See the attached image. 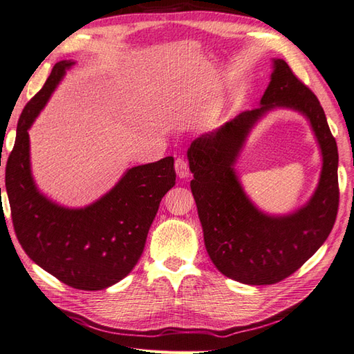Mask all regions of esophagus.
<instances>
[{
    "instance_id": "obj_1",
    "label": "esophagus",
    "mask_w": 354,
    "mask_h": 354,
    "mask_svg": "<svg viewBox=\"0 0 354 354\" xmlns=\"http://www.w3.org/2000/svg\"><path fill=\"white\" fill-rule=\"evenodd\" d=\"M175 170H176V175L180 179H185L189 176V167H188V162L184 158H176L175 161Z\"/></svg>"
}]
</instances>
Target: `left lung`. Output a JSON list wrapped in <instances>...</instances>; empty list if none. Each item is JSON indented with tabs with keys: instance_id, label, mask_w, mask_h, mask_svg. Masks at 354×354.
I'll return each instance as SVG.
<instances>
[{
	"instance_id": "1",
	"label": "left lung",
	"mask_w": 354,
	"mask_h": 354,
	"mask_svg": "<svg viewBox=\"0 0 354 354\" xmlns=\"http://www.w3.org/2000/svg\"><path fill=\"white\" fill-rule=\"evenodd\" d=\"M274 108H292L307 118L324 160L315 194L287 216L260 212L243 192L234 169L248 134ZM187 157L205 247L223 275L250 286L275 284L296 272L328 239L339 202L337 142L320 102L284 59H274L260 107L194 139Z\"/></svg>"
}]
</instances>
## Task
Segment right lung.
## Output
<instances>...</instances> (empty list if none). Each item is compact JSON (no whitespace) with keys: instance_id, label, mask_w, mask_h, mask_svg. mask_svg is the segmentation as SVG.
<instances>
[{"instance_id":"1","label":"right lung","mask_w":354,"mask_h":354,"mask_svg":"<svg viewBox=\"0 0 354 354\" xmlns=\"http://www.w3.org/2000/svg\"><path fill=\"white\" fill-rule=\"evenodd\" d=\"M75 66L59 61L17 122L6 166V189L17 241L28 257L62 283L103 290L138 263L161 198L175 185L174 157L131 167L118 184L85 207H66L39 192L31 174L28 130Z\"/></svg>"}]
</instances>
